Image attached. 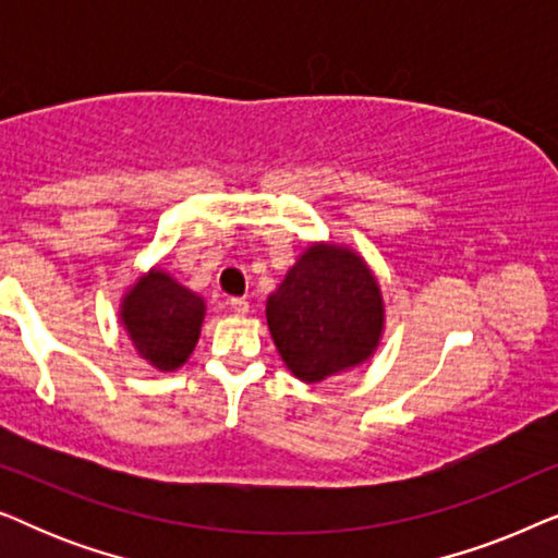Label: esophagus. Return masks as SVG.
Instances as JSON below:
<instances>
[{
  "label": "esophagus",
  "mask_w": 558,
  "mask_h": 558,
  "mask_svg": "<svg viewBox=\"0 0 558 558\" xmlns=\"http://www.w3.org/2000/svg\"><path fill=\"white\" fill-rule=\"evenodd\" d=\"M228 307H231L235 315H246L248 300H246V296H231V300H228Z\"/></svg>",
  "instance_id": "34e87169"
}]
</instances>
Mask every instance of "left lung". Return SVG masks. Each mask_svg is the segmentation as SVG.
<instances>
[{
    "instance_id": "left-lung-1",
    "label": "left lung",
    "mask_w": 558,
    "mask_h": 558,
    "mask_svg": "<svg viewBox=\"0 0 558 558\" xmlns=\"http://www.w3.org/2000/svg\"><path fill=\"white\" fill-rule=\"evenodd\" d=\"M274 345L304 384L368 361L384 332V300L355 251L312 243L266 300Z\"/></svg>"
}]
</instances>
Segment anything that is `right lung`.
<instances>
[{
	"instance_id": "obj_1",
	"label": "right lung",
	"mask_w": 558,
	"mask_h": 558,
	"mask_svg": "<svg viewBox=\"0 0 558 558\" xmlns=\"http://www.w3.org/2000/svg\"><path fill=\"white\" fill-rule=\"evenodd\" d=\"M203 317V296L159 269L136 281L121 304V323L134 348L159 371H174L187 361L201 335Z\"/></svg>"
}]
</instances>
